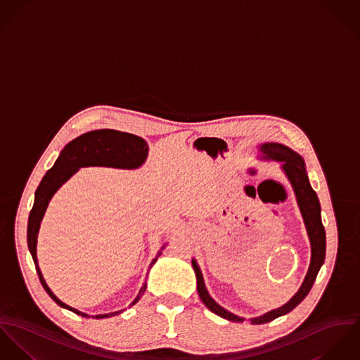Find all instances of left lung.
Here are the masks:
<instances>
[{"mask_svg":"<svg viewBox=\"0 0 360 360\" xmlns=\"http://www.w3.org/2000/svg\"><path fill=\"white\" fill-rule=\"evenodd\" d=\"M258 152H259L258 159H261V160L281 162V171L287 176V179L294 191L295 199L298 202V207H300V211H301L305 228H307V233H308L309 243H311V264H309L307 276L302 281L301 287L298 288V291L279 308L272 309L261 316L251 318L250 319L251 324H264V323H268L271 320L276 319L279 316L291 312L311 291L315 279L319 274L320 268L324 262V257H326V232H324V228L321 224L319 199H318L316 192L312 189V186L309 184L307 168H305V161L297 152H294L288 146H285L283 143H278V142L261 143L258 146ZM192 266L196 274L198 292H199L200 300L202 301V304L211 312H214L215 315H218L224 319L243 323L244 318H240L238 315L226 311L219 304H217L214 301V298L210 295V292L205 288L199 264L195 258L192 259Z\"/></svg>","mask_w":360,"mask_h":360,"instance_id":"1","label":"left lung"}]
</instances>
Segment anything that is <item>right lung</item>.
Masks as SVG:
<instances>
[{"label":"right lung","instance_id":"1","mask_svg":"<svg viewBox=\"0 0 360 360\" xmlns=\"http://www.w3.org/2000/svg\"><path fill=\"white\" fill-rule=\"evenodd\" d=\"M148 155H149V146L146 141L141 136H136L128 132H121L116 129H95V131L85 132L80 136H77L76 139L70 141L62 149L53 167L44 175L36 191L34 204L29 215L27 244H29V250L33 257L42 287L59 307L81 315L82 318H94V319H105L122 312V311H117L112 314L91 316L62 302L45 283L39 266V259H37V238H39L41 221L44 218V214L46 211L49 201L58 192V189L63 184H66L80 169L81 167H113V168H121V169H136L146 161ZM165 245L167 243L161 245L156 257L152 259L149 265V271L162 254V250L165 248ZM145 291H146V280L142 284L136 298L132 301L131 305L136 304Z\"/></svg>","mask_w":360,"mask_h":360}]
</instances>
